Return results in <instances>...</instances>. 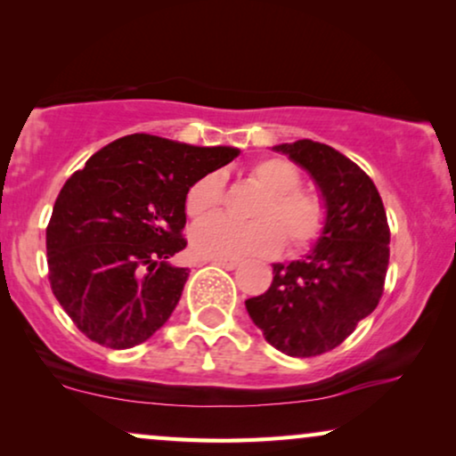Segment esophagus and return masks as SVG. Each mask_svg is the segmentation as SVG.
I'll use <instances>...</instances> for the list:
<instances>
[{
    "mask_svg": "<svg viewBox=\"0 0 456 456\" xmlns=\"http://www.w3.org/2000/svg\"><path fill=\"white\" fill-rule=\"evenodd\" d=\"M209 264L220 265V267H224V270H236V267L240 265V261L239 259H211Z\"/></svg>",
    "mask_w": 456,
    "mask_h": 456,
    "instance_id": "esophagus-1",
    "label": "esophagus"
}]
</instances>
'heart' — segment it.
<instances>
[{"label": "heart", "mask_w": 456, "mask_h": 456, "mask_svg": "<svg viewBox=\"0 0 456 456\" xmlns=\"http://www.w3.org/2000/svg\"><path fill=\"white\" fill-rule=\"evenodd\" d=\"M247 176L264 191L251 224L214 217L192 230V251L209 259H239L276 253L286 239L292 251H305L323 236L328 209L320 195L301 189V172L284 158H265L248 166ZM224 201L222 174L209 172L191 184L184 197L186 216L205 220Z\"/></svg>", "instance_id": "heart-1"}]
</instances>
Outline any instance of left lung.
Returning a JSON list of instances; mask_svg holds the SVG:
<instances>
[{"instance_id":"8db88e82","label":"left lung","mask_w":456,"mask_h":456,"mask_svg":"<svg viewBox=\"0 0 456 456\" xmlns=\"http://www.w3.org/2000/svg\"><path fill=\"white\" fill-rule=\"evenodd\" d=\"M273 149L314 176L328 224L307 257L273 265L270 289L245 305L273 348L290 357H317L342 345L378 307L390 228L376 184L354 161L309 139Z\"/></svg>"}]
</instances>
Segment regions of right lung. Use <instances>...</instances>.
Returning a JSON list of instances; mask_svg holds the SVG:
<instances>
[{"mask_svg":"<svg viewBox=\"0 0 456 456\" xmlns=\"http://www.w3.org/2000/svg\"><path fill=\"white\" fill-rule=\"evenodd\" d=\"M236 155L139 133L66 180L47 224V276L86 338L120 351L164 326L189 278L170 264L186 247V191Z\"/></svg>","mask_w":456,"mask_h":456,"instance_id":"add662e5","label":"right lung"}]
</instances>
